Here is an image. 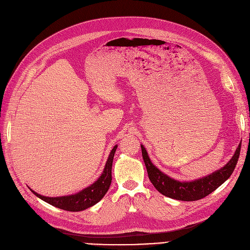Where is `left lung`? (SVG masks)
<instances>
[{
	"mask_svg": "<svg viewBox=\"0 0 250 250\" xmlns=\"http://www.w3.org/2000/svg\"><path fill=\"white\" fill-rule=\"evenodd\" d=\"M141 149L149 180L156 189L163 193L164 196L171 199L179 201H197L210 195L212 191L219 188L232 175L239 159L240 150H241V143L239 144L233 158L230 159L225 167L208 175L206 177L190 182H180L170 178L158 168L154 167L143 145H141Z\"/></svg>",
	"mask_w": 250,
	"mask_h": 250,
	"instance_id": "1",
	"label": "left lung"
}]
</instances>
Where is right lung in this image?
I'll use <instances>...</instances> for the list:
<instances>
[{"mask_svg": "<svg viewBox=\"0 0 250 250\" xmlns=\"http://www.w3.org/2000/svg\"><path fill=\"white\" fill-rule=\"evenodd\" d=\"M116 148H117V145H115L113 147V149L111 150L105 166V169L103 173H102L101 176L99 177V179L95 183H92L90 187L81 190L80 192L76 193V195L49 198V197L41 196L32 189L31 190L41 200L45 201L46 203H48V204L54 207H58L62 210L76 212V211H82L91 206H94L100 200L103 199V197L106 195V192L110 188L111 180H112L111 170H112V163H113V158H114Z\"/></svg>", "mask_w": 250, "mask_h": 250, "instance_id": "1", "label": "right lung"}]
</instances>
